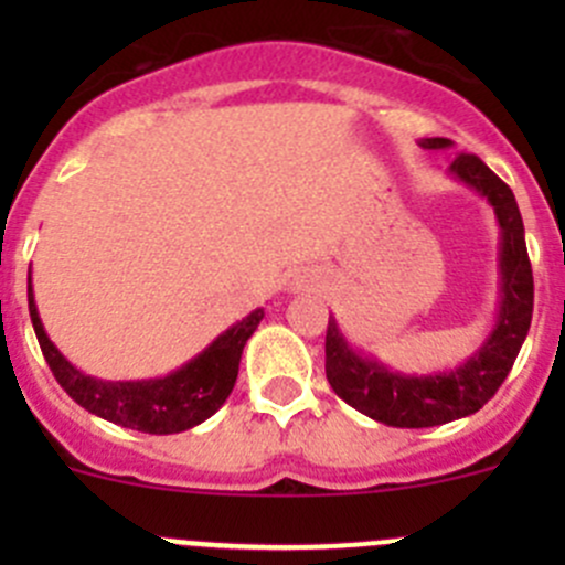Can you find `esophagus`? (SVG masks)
Segmentation results:
<instances>
[{"instance_id": "esophagus-1", "label": "esophagus", "mask_w": 565, "mask_h": 565, "mask_svg": "<svg viewBox=\"0 0 565 565\" xmlns=\"http://www.w3.org/2000/svg\"><path fill=\"white\" fill-rule=\"evenodd\" d=\"M303 287H306V289H309V284H298V289H303Z\"/></svg>"}]
</instances>
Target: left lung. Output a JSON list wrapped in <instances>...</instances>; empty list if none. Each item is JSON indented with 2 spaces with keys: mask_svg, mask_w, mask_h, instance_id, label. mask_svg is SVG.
I'll use <instances>...</instances> for the list:
<instances>
[{
  "mask_svg": "<svg viewBox=\"0 0 565 565\" xmlns=\"http://www.w3.org/2000/svg\"><path fill=\"white\" fill-rule=\"evenodd\" d=\"M418 145L424 150H448L451 139H420ZM448 172L492 204L500 226V306L487 341L457 369L402 374L358 352L333 317L328 319L324 335V374L335 396L358 413L398 429H426L478 413L509 377L533 319V270L514 193L476 156L461 152Z\"/></svg>",
  "mask_w": 565,
  "mask_h": 565,
  "instance_id": "left-lung-1",
  "label": "left lung"
}]
</instances>
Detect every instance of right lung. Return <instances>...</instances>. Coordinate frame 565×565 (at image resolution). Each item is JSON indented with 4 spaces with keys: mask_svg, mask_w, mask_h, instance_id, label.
Wrapping results in <instances>:
<instances>
[{
    "mask_svg": "<svg viewBox=\"0 0 565 565\" xmlns=\"http://www.w3.org/2000/svg\"><path fill=\"white\" fill-rule=\"evenodd\" d=\"M26 300L45 363L67 396L98 418L147 435H177L207 420L235 388L243 347L265 317V309H254L167 377L108 383L73 366L49 339L38 315L32 273L26 278Z\"/></svg>",
    "mask_w": 565,
    "mask_h": 565,
    "instance_id": "right-lung-1",
    "label": "right lung"
}]
</instances>
